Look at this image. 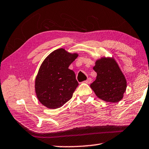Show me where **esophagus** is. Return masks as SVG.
Masks as SVG:
<instances>
[{
  "instance_id": "obj_1",
  "label": "esophagus",
  "mask_w": 149,
  "mask_h": 149,
  "mask_svg": "<svg viewBox=\"0 0 149 149\" xmlns=\"http://www.w3.org/2000/svg\"><path fill=\"white\" fill-rule=\"evenodd\" d=\"M91 82H92V79H91V78H88V79L87 80H85V81H84L85 83H86V84L91 83Z\"/></svg>"
}]
</instances>
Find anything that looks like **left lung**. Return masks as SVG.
I'll use <instances>...</instances> for the list:
<instances>
[{
  "label": "left lung",
  "instance_id": "1",
  "mask_svg": "<svg viewBox=\"0 0 149 149\" xmlns=\"http://www.w3.org/2000/svg\"><path fill=\"white\" fill-rule=\"evenodd\" d=\"M93 69L97 76L91 87L96 96L112 103L122 100L127 80L116 60L113 57H102L96 61Z\"/></svg>",
  "mask_w": 149,
  "mask_h": 149
}]
</instances>
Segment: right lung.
<instances>
[{
	"label": "right lung",
	"instance_id": "add662e5",
	"mask_svg": "<svg viewBox=\"0 0 149 149\" xmlns=\"http://www.w3.org/2000/svg\"><path fill=\"white\" fill-rule=\"evenodd\" d=\"M78 56L60 48L51 53L41 65L35 91L38 100L47 108H61L72 97L79 83L69 67Z\"/></svg>",
	"mask_w": 149,
	"mask_h": 149
}]
</instances>
